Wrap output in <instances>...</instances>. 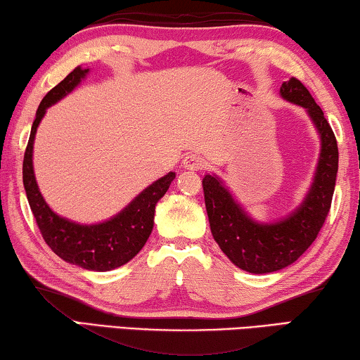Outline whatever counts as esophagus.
<instances>
[{"mask_svg": "<svg viewBox=\"0 0 360 360\" xmlns=\"http://www.w3.org/2000/svg\"><path fill=\"white\" fill-rule=\"evenodd\" d=\"M204 164H206V161H204V158L199 153H188L184 159L185 167L191 169V170L202 169Z\"/></svg>", "mask_w": 360, "mask_h": 360, "instance_id": "1", "label": "esophagus"}]
</instances>
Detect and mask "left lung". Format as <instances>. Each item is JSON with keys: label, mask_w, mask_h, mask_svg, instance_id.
Returning a JSON list of instances; mask_svg holds the SVG:
<instances>
[{"label": "left lung", "mask_w": 360, "mask_h": 360, "mask_svg": "<svg viewBox=\"0 0 360 360\" xmlns=\"http://www.w3.org/2000/svg\"><path fill=\"white\" fill-rule=\"evenodd\" d=\"M280 93L288 101L307 109L322 138L317 174L301 207L280 222L257 224L233 201L217 176L206 175L202 179L204 201L214 240L231 262L251 274L276 272L307 251L330 212L338 172L335 134L307 88L292 77L283 82Z\"/></svg>", "instance_id": "obj_1"}]
</instances>
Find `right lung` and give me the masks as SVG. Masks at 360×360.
<instances>
[{"label": "right lung", "instance_id": "right-lung-1", "mask_svg": "<svg viewBox=\"0 0 360 360\" xmlns=\"http://www.w3.org/2000/svg\"><path fill=\"white\" fill-rule=\"evenodd\" d=\"M86 72L88 69L75 68L41 99L37 110V117L33 120L29 143L25 148L22 180H24L32 214L46 245L64 261L86 270L106 272V270L120 267V265L129 262L145 246L153 231L154 209H156L159 199L169 190L170 184L175 179V174L169 172L162 179L154 181L145 191H141L122 212L103 224L80 225L70 222V220L59 217L48 207L37 186L32 165L33 140H35L37 127L45 115L46 108L74 90L86 75Z\"/></svg>", "mask_w": 360, "mask_h": 360}]
</instances>
